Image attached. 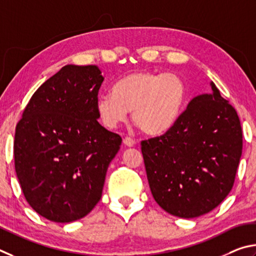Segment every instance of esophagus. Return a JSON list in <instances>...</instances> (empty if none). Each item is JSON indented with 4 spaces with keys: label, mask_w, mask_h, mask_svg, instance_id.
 Segmentation results:
<instances>
[{
    "label": "esophagus",
    "mask_w": 256,
    "mask_h": 256,
    "mask_svg": "<svg viewBox=\"0 0 256 256\" xmlns=\"http://www.w3.org/2000/svg\"><path fill=\"white\" fill-rule=\"evenodd\" d=\"M124 144L127 147H132L134 145H135V140H134L130 137H126V138H124Z\"/></svg>",
    "instance_id": "obj_1"
}]
</instances>
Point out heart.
<instances>
[{
	"instance_id": "heart-1",
	"label": "heart",
	"mask_w": 256,
	"mask_h": 256,
	"mask_svg": "<svg viewBox=\"0 0 256 256\" xmlns=\"http://www.w3.org/2000/svg\"><path fill=\"white\" fill-rule=\"evenodd\" d=\"M188 88L180 75L142 70L132 72L116 83L114 93L96 98L98 118L106 127L114 129L132 118L146 135L166 132L176 122L186 102Z\"/></svg>"
}]
</instances>
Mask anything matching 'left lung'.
<instances>
[{
	"label": "left lung",
	"instance_id": "8db88e82",
	"mask_svg": "<svg viewBox=\"0 0 256 256\" xmlns=\"http://www.w3.org/2000/svg\"><path fill=\"white\" fill-rule=\"evenodd\" d=\"M210 85L212 93L192 98L171 129L142 142L152 194L176 217H199L216 208L234 186L240 164V118Z\"/></svg>",
	"mask_w": 256,
	"mask_h": 256
}]
</instances>
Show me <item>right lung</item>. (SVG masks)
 <instances>
[{
    "mask_svg": "<svg viewBox=\"0 0 256 256\" xmlns=\"http://www.w3.org/2000/svg\"><path fill=\"white\" fill-rule=\"evenodd\" d=\"M104 78L96 65H66L31 96L16 124L14 166L26 200L40 216L70 222L100 201L121 137L98 122Z\"/></svg>",
    "mask_w": 256,
    "mask_h": 256,
    "instance_id": "obj_1",
    "label": "right lung"
}]
</instances>
